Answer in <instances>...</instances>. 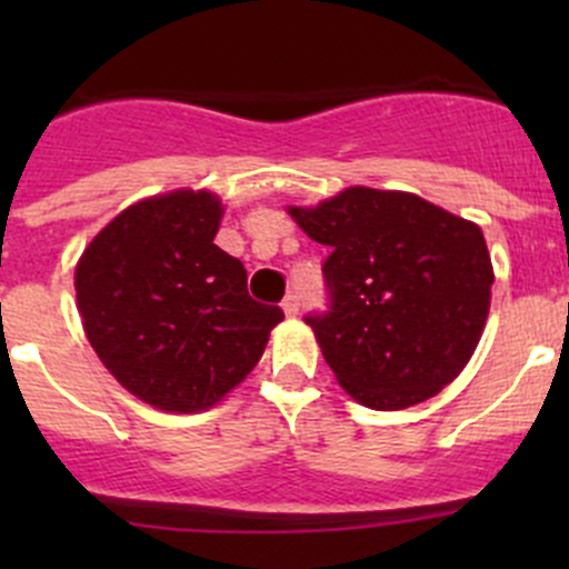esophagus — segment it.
Instances as JSON below:
<instances>
[{
  "mask_svg": "<svg viewBox=\"0 0 569 569\" xmlns=\"http://www.w3.org/2000/svg\"><path fill=\"white\" fill-rule=\"evenodd\" d=\"M283 311L286 317H297V313H300V295L289 291V295L283 297Z\"/></svg>",
  "mask_w": 569,
  "mask_h": 569,
  "instance_id": "esophagus-1",
  "label": "esophagus"
}]
</instances>
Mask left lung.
<instances>
[{"instance_id":"obj_1","label":"left lung","mask_w":569,"mask_h":569,"mask_svg":"<svg viewBox=\"0 0 569 569\" xmlns=\"http://www.w3.org/2000/svg\"><path fill=\"white\" fill-rule=\"evenodd\" d=\"M327 244V308L306 317L327 366L371 410L440 393L473 355L490 311L492 263L479 226L410 192L349 187L291 209Z\"/></svg>"}]
</instances>
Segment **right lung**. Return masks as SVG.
Returning <instances> with one entry per match:
<instances>
[{"label":"right lung","instance_id":"right-lung-1","mask_svg":"<svg viewBox=\"0 0 569 569\" xmlns=\"http://www.w3.org/2000/svg\"><path fill=\"white\" fill-rule=\"evenodd\" d=\"M220 200L178 192L120 211L77 263L84 332L114 380L148 405L198 412L261 360L278 306L248 295V269L214 244Z\"/></svg>","mask_w":569,"mask_h":569}]
</instances>
